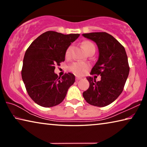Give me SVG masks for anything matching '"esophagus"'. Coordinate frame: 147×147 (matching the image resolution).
Returning <instances> with one entry per match:
<instances>
[{
    "label": "esophagus",
    "instance_id": "34e87169",
    "mask_svg": "<svg viewBox=\"0 0 147 147\" xmlns=\"http://www.w3.org/2000/svg\"><path fill=\"white\" fill-rule=\"evenodd\" d=\"M80 79H82V77H80V76H76V82H78L79 80H80Z\"/></svg>",
    "mask_w": 147,
    "mask_h": 147
}]
</instances>
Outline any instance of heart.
Listing matches in <instances>:
<instances>
[{
	"label": "heart",
	"instance_id": "heart-1",
	"mask_svg": "<svg viewBox=\"0 0 147 147\" xmlns=\"http://www.w3.org/2000/svg\"><path fill=\"white\" fill-rule=\"evenodd\" d=\"M83 47L85 49L86 52H88L89 49L91 48H94V45L91 43V41H85L83 42ZM72 51V46H69L67 49L65 53V57L67 58H69L71 57ZM90 68V65L86 63V62H82V61H77L74 62V63H72L70 67H69V69L71 71L73 72L76 75H83L85 74L87 71L89 70Z\"/></svg>",
	"mask_w": 147,
	"mask_h": 147
}]
</instances>
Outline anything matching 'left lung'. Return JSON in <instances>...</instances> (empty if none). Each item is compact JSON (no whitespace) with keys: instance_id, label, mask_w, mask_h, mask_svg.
<instances>
[{"instance_id":"obj_1","label":"left lung","mask_w":147,"mask_h":147,"mask_svg":"<svg viewBox=\"0 0 147 147\" xmlns=\"http://www.w3.org/2000/svg\"><path fill=\"white\" fill-rule=\"evenodd\" d=\"M82 36L97 45L98 59L90 74L101 76L100 81H96L93 77H87L89 87L83 93V96L91 105L106 106L121 94L128 76L130 67L125 49L106 32H92Z\"/></svg>"}]
</instances>
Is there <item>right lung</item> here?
I'll return each mask as SVG.
<instances>
[{"mask_svg":"<svg viewBox=\"0 0 147 147\" xmlns=\"http://www.w3.org/2000/svg\"><path fill=\"white\" fill-rule=\"evenodd\" d=\"M80 34L65 35L47 31L27 49L21 71L28 95L38 105L50 108L58 105L75 81L71 73L61 77L54 73L55 66L65 61L67 49Z\"/></svg>","mask_w":147,"mask_h":147,"instance_id":"obj_1","label":"right lung"}]
</instances>
